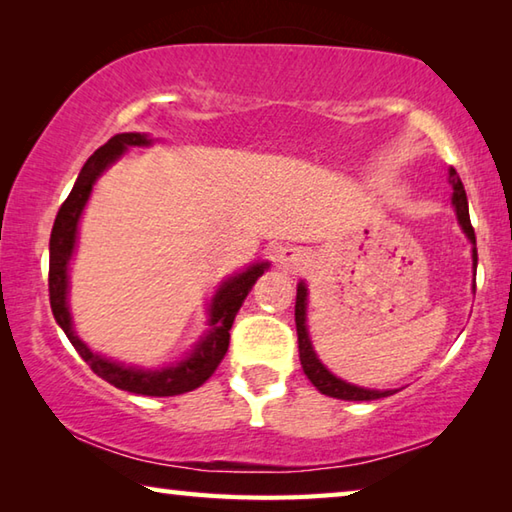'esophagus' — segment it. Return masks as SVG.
I'll return each mask as SVG.
<instances>
[{"label": "esophagus", "mask_w": 512, "mask_h": 512, "mask_svg": "<svg viewBox=\"0 0 512 512\" xmlns=\"http://www.w3.org/2000/svg\"><path fill=\"white\" fill-rule=\"evenodd\" d=\"M275 262H277V266L282 268V271H287V273H300L302 268H305L307 259H305V255H302L300 248L284 246V248L277 250Z\"/></svg>", "instance_id": "esophagus-1"}]
</instances>
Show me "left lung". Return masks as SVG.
<instances>
[{
	"label": "left lung",
	"instance_id": "obj_1",
	"mask_svg": "<svg viewBox=\"0 0 512 512\" xmlns=\"http://www.w3.org/2000/svg\"><path fill=\"white\" fill-rule=\"evenodd\" d=\"M449 183H452V203L456 207V216L458 223H461L463 232L467 239L472 241V262L476 268V237H474V228L470 223V210H467V196H465V187L458 178L456 169H449ZM296 329H298V350H300V363L305 375L309 377L311 384H314L320 393L336 397V400H350V402H368V400H381V397H388L397 391H372V388H361L348 384V381L339 379L332 375L320 359L316 357L314 348H311L309 341V332H307V287L305 282L298 284V296H296Z\"/></svg>",
	"mask_w": 512,
	"mask_h": 512
}]
</instances>
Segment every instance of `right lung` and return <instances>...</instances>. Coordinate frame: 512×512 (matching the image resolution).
I'll return each mask as SVG.
<instances>
[{"mask_svg": "<svg viewBox=\"0 0 512 512\" xmlns=\"http://www.w3.org/2000/svg\"><path fill=\"white\" fill-rule=\"evenodd\" d=\"M151 140L142 133H119L115 137L99 146L94 151L88 162L83 164V169L76 178L72 192L65 198V203L60 205L56 214L54 228H51L49 239V302L51 311H54L56 323L63 327L69 343L74 345L76 352L81 354V359L88 363L94 375L106 379L108 384L121 391L137 393V395H149V397H169V395H183L194 391L207 379L214 375V370L219 368L221 359L225 357L230 345V327L235 323V316L239 307L244 305L248 291L253 289L257 277L262 275L268 262L248 266L244 273H237L221 282L219 291L212 298L210 305V329L207 334L201 336V341L194 345L192 354L183 359L176 366H167L160 370H142L131 368L124 363L110 361L101 354L92 352L79 336H76L72 327V316H69L67 307V268L69 259H72L74 246H76V232H79V219L83 214V207L88 203L92 194V187L97 183V178L106 171L112 162L121 158L128 146H149Z\"/></svg>", "mask_w": 512, "mask_h": 512, "instance_id": "obj_1", "label": "right lung"}]
</instances>
